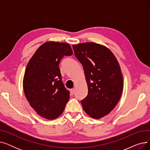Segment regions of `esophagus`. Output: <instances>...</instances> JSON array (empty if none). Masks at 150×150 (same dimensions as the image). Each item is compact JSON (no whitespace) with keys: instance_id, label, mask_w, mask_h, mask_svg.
Masks as SVG:
<instances>
[{"instance_id":"34e87169","label":"esophagus","mask_w":150,"mask_h":150,"mask_svg":"<svg viewBox=\"0 0 150 150\" xmlns=\"http://www.w3.org/2000/svg\"><path fill=\"white\" fill-rule=\"evenodd\" d=\"M70 95H71V96H73L74 94V93H75V89H70Z\"/></svg>"}]
</instances>
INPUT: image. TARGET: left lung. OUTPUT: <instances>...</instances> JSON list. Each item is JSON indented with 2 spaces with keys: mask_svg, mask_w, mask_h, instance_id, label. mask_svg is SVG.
<instances>
[{
  "mask_svg": "<svg viewBox=\"0 0 150 150\" xmlns=\"http://www.w3.org/2000/svg\"><path fill=\"white\" fill-rule=\"evenodd\" d=\"M75 55L82 64L88 93L81 103L84 111L99 119L109 113L119 102L123 80L120 65L106 47L94 42L73 45Z\"/></svg>",
  "mask_w": 150,
  "mask_h": 150,
  "instance_id": "left-lung-1",
  "label": "left lung"
}]
</instances>
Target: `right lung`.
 I'll return each instance as SVG.
<instances>
[{"mask_svg": "<svg viewBox=\"0 0 150 150\" xmlns=\"http://www.w3.org/2000/svg\"><path fill=\"white\" fill-rule=\"evenodd\" d=\"M72 54L69 44L46 42L27 66L23 80L25 96L38 114L47 119L58 117L69 100L70 92L62 81L59 64L63 57Z\"/></svg>", "mask_w": 150, "mask_h": 150, "instance_id": "1", "label": "right lung"}]
</instances>
